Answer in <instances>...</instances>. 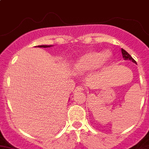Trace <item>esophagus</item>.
<instances>
[{
    "instance_id": "esophagus-1",
    "label": "esophagus",
    "mask_w": 149,
    "mask_h": 149,
    "mask_svg": "<svg viewBox=\"0 0 149 149\" xmlns=\"http://www.w3.org/2000/svg\"><path fill=\"white\" fill-rule=\"evenodd\" d=\"M83 90H84L83 87H82V86H78V87H77V88H76V89L74 90V92L75 93H77V92H82Z\"/></svg>"
}]
</instances>
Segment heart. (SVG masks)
<instances>
[{
  "instance_id": "1",
  "label": "heart",
  "mask_w": 149,
  "mask_h": 149,
  "mask_svg": "<svg viewBox=\"0 0 149 149\" xmlns=\"http://www.w3.org/2000/svg\"><path fill=\"white\" fill-rule=\"evenodd\" d=\"M111 54L109 51L100 53L98 51H90L81 56L75 63L74 68L77 71L95 70L102 67L110 61Z\"/></svg>"
}]
</instances>
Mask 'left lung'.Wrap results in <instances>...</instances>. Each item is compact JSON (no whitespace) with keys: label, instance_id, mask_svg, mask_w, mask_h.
Masks as SVG:
<instances>
[{"label":"left lung","instance_id":"obj_1","mask_svg":"<svg viewBox=\"0 0 149 149\" xmlns=\"http://www.w3.org/2000/svg\"><path fill=\"white\" fill-rule=\"evenodd\" d=\"M121 51H122V55H123V59L126 60V61H132V62H133V63H136V61H135L133 58H132V57H131L130 54H129L128 53H127V51H125V50H123V48L121 49Z\"/></svg>","mask_w":149,"mask_h":149}]
</instances>
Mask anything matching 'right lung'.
Instances as JSON below:
<instances>
[{
	"mask_svg": "<svg viewBox=\"0 0 149 149\" xmlns=\"http://www.w3.org/2000/svg\"><path fill=\"white\" fill-rule=\"evenodd\" d=\"M53 45H38V46H36V47H52Z\"/></svg>",
	"mask_w": 149,
	"mask_h": 149,
	"instance_id": "obj_1",
	"label": "right lung"
}]
</instances>
